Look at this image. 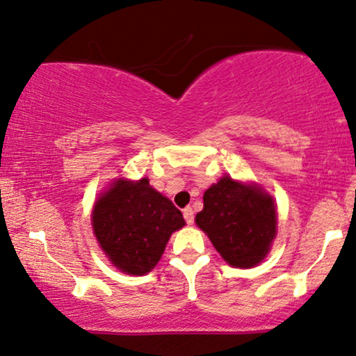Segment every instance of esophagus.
Instances as JSON below:
<instances>
[{"label":"esophagus","mask_w":356,"mask_h":356,"mask_svg":"<svg viewBox=\"0 0 356 356\" xmlns=\"http://www.w3.org/2000/svg\"><path fill=\"white\" fill-rule=\"evenodd\" d=\"M184 218H186L187 225L193 223V210L191 209V207H186V209H184Z\"/></svg>","instance_id":"1"}]
</instances>
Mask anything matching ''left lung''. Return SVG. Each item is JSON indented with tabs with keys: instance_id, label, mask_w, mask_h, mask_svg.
I'll list each match as a JSON object with an SVG mask.
<instances>
[{
	"instance_id": "obj_1",
	"label": "left lung",
	"mask_w": 356,
	"mask_h": 356,
	"mask_svg": "<svg viewBox=\"0 0 356 356\" xmlns=\"http://www.w3.org/2000/svg\"><path fill=\"white\" fill-rule=\"evenodd\" d=\"M195 223L230 266L253 268L266 258L276 236V205L261 187L225 175L205 191Z\"/></svg>"
}]
</instances>
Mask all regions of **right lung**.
Returning a JSON list of instances; mask_svg holds the SVG:
<instances>
[{"mask_svg":"<svg viewBox=\"0 0 356 356\" xmlns=\"http://www.w3.org/2000/svg\"><path fill=\"white\" fill-rule=\"evenodd\" d=\"M186 225L182 211L149 186L118 179L92 211V227L100 248L115 268L143 276L154 269L175 230Z\"/></svg>","mask_w":356,"mask_h":356,"instance_id":"1","label":"right lung"}]
</instances>
